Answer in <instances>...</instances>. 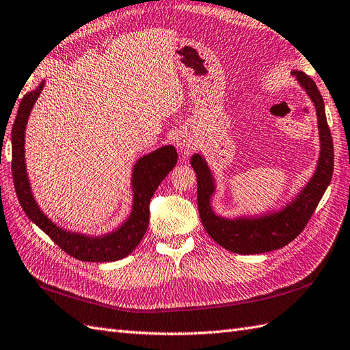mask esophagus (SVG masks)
Instances as JSON below:
<instances>
[{
	"instance_id": "34e87169",
	"label": "esophagus",
	"mask_w": 350,
	"mask_h": 350,
	"mask_svg": "<svg viewBox=\"0 0 350 350\" xmlns=\"http://www.w3.org/2000/svg\"><path fill=\"white\" fill-rule=\"evenodd\" d=\"M177 146H178V149L186 152V154H187V152H191V150L195 149V143H193V140H191V139L182 137V139L177 140Z\"/></svg>"
}]
</instances>
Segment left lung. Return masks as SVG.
I'll return each instance as SVG.
<instances>
[{
	"mask_svg": "<svg viewBox=\"0 0 350 350\" xmlns=\"http://www.w3.org/2000/svg\"><path fill=\"white\" fill-rule=\"evenodd\" d=\"M291 74L295 75V79L306 90L310 100L315 105L321 139L317 172L291 204L281 211L266 214L262 217H239L234 220L220 217L214 214L210 204L211 195L216 191L210 168L201 155L195 154L191 158V164L196 173V183H198L196 200H198L200 217L204 229L219 245L232 253L260 254L290 244L308 225L333 176L334 146L327 124L324 100L317 84L309 75L301 70H293Z\"/></svg>",
	"mask_w": 350,
	"mask_h": 350,
	"instance_id": "obj_1",
	"label": "left lung"
}]
</instances>
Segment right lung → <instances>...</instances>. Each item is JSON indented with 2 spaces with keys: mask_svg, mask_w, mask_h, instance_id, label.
Segmentation results:
<instances>
[{
  "mask_svg": "<svg viewBox=\"0 0 350 350\" xmlns=\"http://www.w3.org/2000/svg\"><path fill=\"white\" fill-rule=\"evenodd\" d=\"M44 81L33 90L26 93L19 103L16 120L12 127V173L17 198L35 225L55 241V243L78 260L83 262H115L129 256L139 245L145 237L149 225V202L157 187L164 180L165 176L172 172L177 163V152L174 146H163L142 157L133 170V210L130 217L122 223L120 229L103 237H87L74 232L64 230L56 226L38 204L35 202L31 185L28 180L25 167V129L28 122L32 106L35 105Z\"/></svg>",
  "mask_w": 350,
  "mask_h": 350,
  "instance_id": "obj_1",
  "label": "right lung"
}]
</instances>
